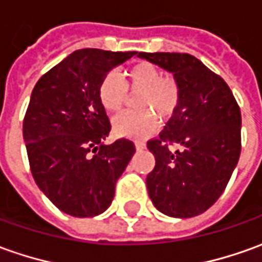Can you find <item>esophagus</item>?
<instances>
[{
  "label": "esophagus",
  "instance_id": "1",
  "mask_svg": "<svg viewBox=\"0 0 262 262\" xmlns=\"http://www.w3.org/2000/svg\"><path fill=\"white\" fill-rule=\"evenodd\" d=\"M135 146H136V150H143L146 147L145 142H135Z\"/></svg>",
  "mask_w": 262,
  "mask_h": 262
}]
</instances>
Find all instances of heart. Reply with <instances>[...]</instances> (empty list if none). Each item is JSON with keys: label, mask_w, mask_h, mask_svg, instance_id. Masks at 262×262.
I'll list each match as a JSON object with an SVG mask.
<instances>
[{"label": "heart", "mask_w": 262, "mask_h": 262, "mask_svg": "<svg viewBox=\"0 0 262 262\" xmlns=\"http://www.w3.org/2000/svg\"><path fill=\"white\" fill-rule=\"evenodd\" d=\"M127 84L116 71H110L99 86V100L103 108L117 115L127 100L130 87L136 99L138 112L123 113L113 120V130L117 136L143 139L156 127V117L168 120L175 113L181 100V90L173 79L163 77L162 71L150 63H139L127 73Z\"/></svg>", "instance_id": "b5f03b06"}]
</instances>
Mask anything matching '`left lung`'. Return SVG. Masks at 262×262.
Returning a JSON list of instances; mask_svg holds the SVG:
<instances>
[{
	"instance_id": "obj_1",
	"label": "left lung",
	"mask_w": 262,
	"mask_h": 262,
	"mask_svg": "<svg viewBox=\"0 0 262 262\" xmlns=\"http://www.w3.org/2000/svg\"><path fill=\"white\" fill-rule=\"evenodd\" d=\"M173 74L181 100L159 138L147 192L162 213L191 218L205 212L227 188L241 154V110L222 77L186 53H139ZM176 145L177 149L170 148Z\"/></svg>"
}]
</instances>
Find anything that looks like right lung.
<instances>
[{"mask_svg": "<svg viewBox=\"0 0 262 262\" xmlns=\"http://www.w3.org/2000/svg\"><path fill=\"white\" fill-rule=\"evenodd\" d=\"M136 54L77 50L34 87L23 123L30 168L44 195L69 215L104 212L136 152L129 139L103 143L112 126L99 100L104 76Z\"/></svg>", "mask_w": 262, "mask_h": 262, "instance_id": "add662e5", "label": "right lung"}]
</instances>
